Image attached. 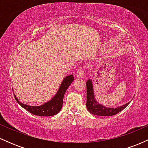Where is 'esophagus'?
I'll return each mask as SVG.
<instances>
[{
    "label": "esophagus",
    "instance_id": "esophagus-1",
    "mask_svg": "<svg viewBox=\"0 0 148 148\" xmlns=\"http://www.w3.org/2000/svg\"><path fill=\"white\" fill-rule=\"evenodd\" d=\"M84 72L83 69H80V70L77 71V72H76V76H77L79 79H82V78L84 77Z\"/></svg>",
    "mask_w": 148,
    "mask_h": 148
}]
</instances>
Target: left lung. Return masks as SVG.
Returning <instances> with one entry per match:
<instances>
[{
  "mask_svg": "<svg viewBox=\"0 0 148 148\" xmlns=\"http://www.w3.org/2000/svg\"><path fill=\"white\" fill-rule=\"evenodd\" d=\"M86 88H87V101H86V107L88 111L93 115H99V116H111L116 115L120 113L124 108L130 104V102L125 104L117 107V108H108L99 103L95 99L93 90V84L91 79H88L86 82Z\"/></svg>",
  "mask_w": 148,
  "mask_h": 148,
  "instance_id": "8db88e82",
  "label": "left lung"
}]
</instances>
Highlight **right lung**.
I'll use <instances>...</instances> for the list:
<instances>
[{"mask_svg":"<svg viewBox=\"0 0 148 148\" xmlns=\"http://www.w3.org/2000/svg\"><path fill=\"white\" fill-rule=\"evenodd\" d=\"M74 81L73 75L67 76L62 81L58 90L55 95V96L49 101L46 102L41 106H30L20 102L18 98L14 94L15 99L19 103V105L26 111L30 112L32 114L35 115H40V116H52L56 115L59 113L62 108V103H63V97L64 93L67 91V88L70 86Z\"/></svg>","mask_w":148,"mask_h":148,"instance_id":"add662e5","label":"right lung"}]
</instances>
